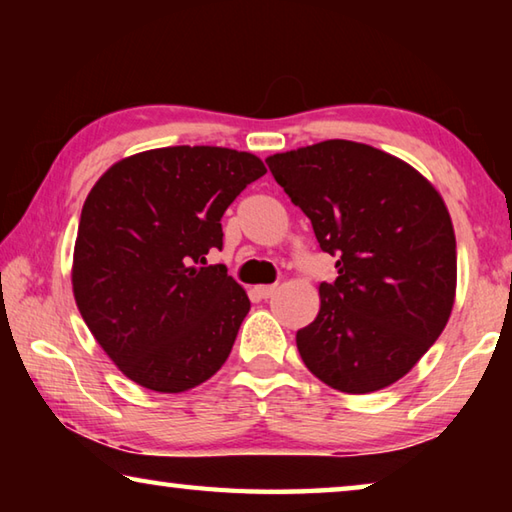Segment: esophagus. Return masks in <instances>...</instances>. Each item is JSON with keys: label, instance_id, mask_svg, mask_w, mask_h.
<instances>
[{"label": "esophagus", "instance_id": "34e87169", "mask_svg": "<svg viewBox=\"0 0 512 512\" xmlns=\"http://www.w3.org/2000/svg\"><path fill=\"white\" fill-rule=\"evenodd\" d=\"M277 291V287H275V284H262V287H257V293H259V298H271L273 296V293Z\"/></svg>", "mask_w": 512, "mask_h": 512}]
</instances>
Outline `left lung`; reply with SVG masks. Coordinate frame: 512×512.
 <instances>
[{
    "mask_svg": "<svg viewBox=\"0 0 512 512\" xmlns=\"http://www.w3.org/2000/svg\"><path fill=\"white\" fill-rule=\"evenodd\" d=\"M307 214L339 277L298 329L305 366L341 393L402 379L443 332L456 296V237L443 196L391 153L327 140L266 158Z\"/></svg>",
    "mask_w": 512,
    "mask_h": 512,
    "instance_id": "left-lung-1",
    "label": "left lung"
}]
</instances>
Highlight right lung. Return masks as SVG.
<instances>
[{
	"mask_svg": "<svg viewBox=\"0 0 512 512\" xmlns=\"http://www.w3.org/2000/svg\"><path fill=\"white\" fill-rule=\"evenodd\" d=\"M266 173L253 153L167 146L119 160L83 203L74 246L76 307L103 352L155 393L210 379L250 300L225 266L221 216Z\"/></svg>",
	"mask_w": 512,
	"mask_h": 512,
	"instance_id": "obj_1",
	"label": "right lung"
}]
</instances>
